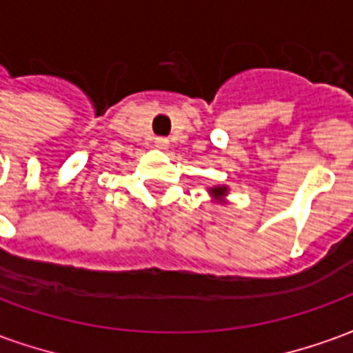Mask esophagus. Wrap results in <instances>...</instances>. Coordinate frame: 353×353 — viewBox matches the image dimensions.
I'll return each mask as SVG.
<instances>
[{
  "instance_id": "esophagus-1",
  "label": "esophagus",
  "mask_w": 353,
  "mask_h": 353,
  "mask_svg": "<svg viewBox=\"0 0 353 353\" xmlns=\"http://www.w3.org/2000/svg\"><path fill=\"white\" fill-rule=\"evenodd\" d=\"M154 145L159 147V149H166V147H168V139H166V138H157V139H154Z\"/></svg>"
}]
</instances>
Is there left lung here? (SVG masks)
<instances>
[{
    "label": "left lung",
    "instance_id": "left-lung-1",
    "mask_svg": "<svg viewBox=\"0 0 353 353\" xmlns=\"http://www.w3.org/2000/svg\"><path fill=\"white\" fill-rule=\"evenodd\" d=\"M210 192H212V196H214L215 200H219V202H221L223 196L227 194V187H212Z\"/></svg>",
    "mask_w": 353,
    "mask_h": 353
}]
</instances>
